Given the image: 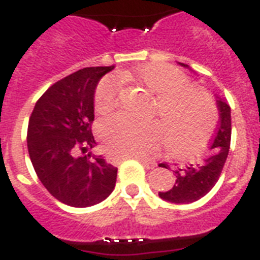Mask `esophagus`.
Returning <instances> with one entry per match:
<instances>
[{
    "label": "esophagus",
    "mask_w": 260,
    "mask_h": 260,
    "mask_svg": "<svg viewBox=\"0 0 260 260\" xmlns=\"http://www.w3.org/2000/svg\"><path fill=\"white\" fill-rule=\"evenodd\" d=\"M132 158L136 159V160H139V162L144 163V165H146V166H150V167L154 166V163L150 162V160H147V159H146V158H143V156H132Z\"/></svg>",
    "instance_id": "obj_1"
}]
</instances>
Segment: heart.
<instances>
[{"instance_id": "b5f03b06", "label": "heart", "mask_w": 260, "mask_h": 260, "mask_svg": "<svg viewBox=\"0 0 260 260\" xmlns=\"http://www.w3.org/2000/svg\"><path fill=\"white\" fill-rule=\"evenodd\" d=\"M118 78L144 87L155 97L152 116L158 122H138L124 116L104 120L100 135L108 154L114 158L144 156L158 148L162 135L174 156L183 158L201 151L216 122V106L208 91L189 85L183 73L163 63L143 64ZM116 104V82L102 79L94 94V109L100 114L109 113Z\"/></svg>"}]
</instances>
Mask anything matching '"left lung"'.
I'll use <instances>...</instances> for the list:
<instances>
[{"label":"left lung","instance_id":"1","mask_svg":"<svg viewBox=\"0 0 260 260\" xmlns=\"http://www.w3.org/2000/svg\"><path fill=\"white\" fill-rule=\"evenodd\" d=\"M179 64L189 69L185 63ZM216 98L220 112V121L217 132L210 143L209 155L201 159L200 162L189 163L174 170L175 183L173 187L167 191H159V197L163 198L165 201L175 204H190L197 201L213 189V186L220 178L231 146V108L224 98ZM159 167L167 169L165 163Z\"/></svg>","mask_w":260,"mask_h":260}]
</instances>
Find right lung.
<instances>
[{
  "label": "right lung",
  "mask_w": 260,
  "mask_h": 260,
  "mask_svg": "<svg viewBox=\"0 0 260 260\" xmlns=\"http://www.w3.org/2000/svg\"><path fill=\"white\" fill-rule=\"evenodd\" d=\"M113 66L86 67L54 83L28 122V152L39 179L58 201L86 208L113 191L117 169L102 156L81 155L97 143L91 134L94 91Z\"/></svg>",
  "instance_id": "add662e5"
}]
</instances>
